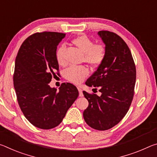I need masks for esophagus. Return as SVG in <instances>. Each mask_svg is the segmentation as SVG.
<instances>
[{
    "instance_id": "1",
    "label": "esophagus",
    "mask_w": 157,
    "mask_h": 157,
    "mask_svg": "<svg viewBox=\"0 0 157 157\" xmlns=\"http://www.w3.org/2000/svg\"><path fill=\"white\" fill-rule=\"evenodd\" d=\"M78 91H79V97H82L83 96V93H82V89L79 88V87H78Z\"/></svg>"
}]
</instances>
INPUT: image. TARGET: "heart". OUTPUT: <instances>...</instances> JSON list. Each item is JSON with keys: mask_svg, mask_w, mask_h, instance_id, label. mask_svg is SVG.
<instances>
[{"mask_svg": "<svg viewBox=\"0 0 157 157\" xmlns=\"http://www.w3.org/2000/svg\"><path fill=\"white\" fill-rule=\"evenodd\" d=\"M71 43L84 53V61L92 66H98L104 61L106 48L102 44H94L91 38L84 34L76 36ZM56 59L60 66H65V47L60 46L56 51ZM89 71L84 66H71L65 71L66 78L73 83L79 84L89 75Z\"/></svg>", "mask_w": 157, "mask_h": 157, "instance_id": "heart-1", "label": "heart"}]
</instances>
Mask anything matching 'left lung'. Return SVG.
I'll return each instance as SVG.
<instances>
[{
    "label": "left lung",
    "instance_id": "8db88e82",
    "mask_svg": "<svg viewBox=\"0 0 157 157\" xmlns=\"http://www.w3.org/2000/svg\"><path fill=\"white\" fill-rule=\"evenodd\" d=\"M98 34L105 44L106 56L86 84L99 87L102 95L83 91L89 102L83 116L89 126L104 131L116 125L128 111L136 71L131 51L120 36L107 30L99 31Z\"/></svg>",
    "mask_w": 157,
    "mask_h": 157
}]
</instances>
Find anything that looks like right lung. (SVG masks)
<instances>
[{
    "label": "right lung",
    "mask_w": 157,
    "mask_h": 157,
    "mask_svg": "<svg viewBox=\"0 0 157 157\" xmlns=\"http://www.w3.org/2000/svg\"><path fill=\"white\" fill-rule=\"evenodd\" d=\"M66 34L36 33L23 42L15 61L13 82L18 105L28 121L43 129L62 123L79 92L71 83L50 88L52 77L59 75L57 46Z\"/></svg>",
    "instance_id": "1"
}]
</instances>
